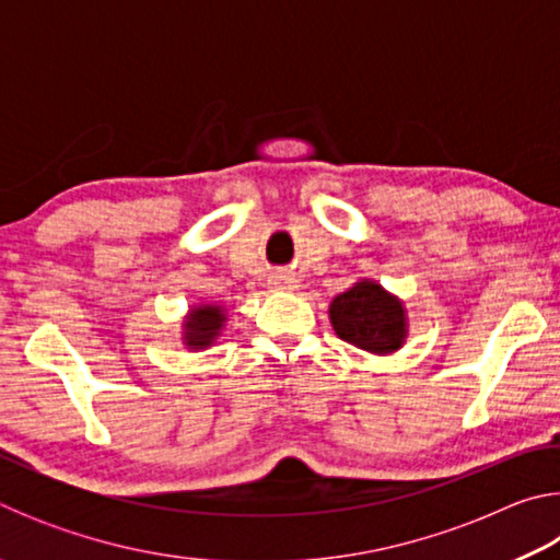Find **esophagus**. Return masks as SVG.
I'll return each mask as SVG.
<instances>
[{
	"instance_id": "1",
	"label": "esophagus",
	"mask_w": 560,
	"mask_h": 560,
	"mask_svg": "<svg viewBox=\"0 0 560 560\" xmlns=\"http://www.w3.org/2000/svg\"><path fill=\"white\" fill-rule=\"evenodd\" d=\"M269 283L271 289H293L296 287V277H291V273H273Z\"/></svg>"
}]
</instances>
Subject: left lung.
<instances>
[{
	"label": "left lung",
	"mask_w": 560,
	"mask_h": 560,
	"mask_svg": "<svg viewBox=\"0 0 560 560\" xmlns=\"http://www.w3.org/2000/svg\"><path fill=\"white\" fill-rule=\"evenodd\" d=\"M328 314L338 338L368 353H393L407 336L402 303L373 281H358L340 293Z\"/></svg>",
	"instance_id": "8db88e82"
}]
</instances>
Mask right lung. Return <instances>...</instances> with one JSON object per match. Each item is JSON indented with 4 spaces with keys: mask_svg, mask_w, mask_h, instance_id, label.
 Masks as SVG:
<instances>
[{
    "mask_svg": "<svg viewBox=\"0 0 560 560\" xmlns=\"http://www.w3.org/2000/svg\"><path fill=\"white\" fill-rule=\"evenodd\" d=\"M222 324L224 314L220 306H210V303L195 306L185 320V343L189 348H207L222 330Z\"/></svg>",
    "mask_w": 560,
    "mask_h": 560,
    "instance_id": "right-lung-1",
    "label": "right lung"
}]
</instances>
